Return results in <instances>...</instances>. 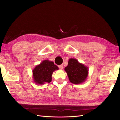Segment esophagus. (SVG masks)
Instances as JSON below:
<instances>
[{"instance_id":"34e87169","label":"esophagus","mask_w":120,"mask_h":120,"mask_svg":"<svg viewBox=\"0 0 120 120\" xmlns=\"http://www.w3.org/2000/svg\"><path fill=\"white\" fill-rule=\"evenodd\" d=\"M58 68H59L60 69H61V70H62L63 69V65H60V66H58Z\"/></svg>"}]
</instances>
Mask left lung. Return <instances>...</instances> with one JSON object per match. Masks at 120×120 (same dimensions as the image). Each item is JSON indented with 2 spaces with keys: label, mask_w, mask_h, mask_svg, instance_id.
<instances>
[{
  "label": "left lung",
  "mask_w": 120,
  "mask_h": 120,
  "mask_svg": "<svg viewBox=\"0 0 120 120\" xmlns=\"http://www.w3.org/2000/svg\"><path fill=\"white\" fill-rule=\"evenodd\" d=\"M65 71L71 83L78 84L84 82L88 76L89 68L75 58H70Z\"/></svg>",
  "instance_id": "obj_1"
}]
</instances>
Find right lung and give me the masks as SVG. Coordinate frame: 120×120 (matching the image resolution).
I'll list each match as a JSON object with an SVG mask.
<instances>
[{
  "label": "right lung",
  "mask_w": 120,
  "mask_h": 120,
  "mask_svg": "<svg viewBox=\"0 0 120 120\" xmlns=\"http://www.w3.org/2000/svg\"><path fill=\"white\" fill-rule=\"evenodd\" d=\"M58 68L54 63L48 60H43L39 65L35 67L33 70L34 81L37 84H44L46 82H50L52 80V75Z\"/></svg>",
  "instance_id": "right-lung-1"
}]
</instances>
